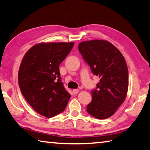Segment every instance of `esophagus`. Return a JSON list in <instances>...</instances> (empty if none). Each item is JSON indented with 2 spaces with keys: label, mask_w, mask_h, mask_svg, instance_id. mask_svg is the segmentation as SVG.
<instances>
[{
  "label": "esophagus",
  "mask_w": 150,
  "mask_h": 150,
  "mask_svg": "<svg viewBox=\"0 0 150 150\" xmlns=\"http://www.w3.org/2000/svg\"><path fill=\"white\" fill-rule=\"evenodd\" d=\"M73 94H75V95H76V94H77L79 93V90L78 89H73Z\"/></svg>",
  "instance_id": "esophagus-1"
}]
</instances>
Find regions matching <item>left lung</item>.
I'll list each match as a JSON object with an SVG mask.
<instances>
[{
    "label": "left lung",
    "instance_id": "8db88e82",
    "mask_svg": "<svg viewBox=\"0 0 150 150\" xmlns=\"http://www.w3.org/2000/svg\"><path fill=\"white\" fill-rule=\"evenodd\" d=\"M79 51L93 74L100 78L91 91L93 99L87 111L93 117H110L124 103L128 88V70L122 54L106 40L81 42Z\"/></svg>",
    "mask_w": 150,
    "mask_h": 150
}]
</instances>
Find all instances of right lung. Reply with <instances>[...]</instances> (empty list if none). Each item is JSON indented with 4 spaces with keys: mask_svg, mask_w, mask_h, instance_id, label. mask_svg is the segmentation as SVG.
I'll list each match as a JSON object with an SVG mask.
<instances>
[{
    "mask_svg": "<svg viewBox=\"0 0 150 150\" xmlns=\"http://www.w3.org/2000/svg\"><path fill=\"white\" fill-rule=\"evenodd\" d=\"M74 42L40 43L25 54L18 71L20 91L42 116L54 117L65 110L71 95L61 81L59 67Z\"/></svg>",
    "mask_w": 150,
    "mask_h": 150,
    "instance_id": "obj_1",
    "label": "right lung"
}]
</instances>
